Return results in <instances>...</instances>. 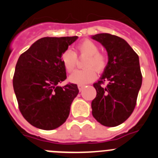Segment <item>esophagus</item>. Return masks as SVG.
<instances>
[{"label":"esophagus","instance_id":"obj_1","mask_svg":"<svg viewBox=\"0 0 158 158\" xmlns=\"http://www.w3.org/2000/svg\"><path fill=\"white\" fill-rule=\"evenodd\" d=\"M77 87H78V89H79L80 91H82L84 88H85V85H78Z\"/></svg>","mask_w":158,"mask_h":158}]
</instances>
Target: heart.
<instances>
[{"instance_id": "heart-1", "label": "heart", "mask_w": 158, "mask_h": 158, "mask_svg": "<svg viewBox=\"0 0 158 158\" xmlns=\"http://www.w3.org/2000/svg\"><path fill=\"white\" fill-rule=\"evenodd\" d=\"M77 52L71 50L64 51L61 60L67 72H72L76 66L77 54L87 55L85 67L86 69L74 71L69 77L71 82L78 85H85L96 78V71L101 73L107 66V59L106 54L99 51V47L92 40H85L76 47Z\"/></svg>"}]
</instances>
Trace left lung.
Segmentation results:
<instances>
[{"mask_svg": "<svg viewBox=\"0 0 158 158\" xmlns=\"http://www.w3.org/2000/svg\"><path fill=\"white\" fill-rule=\"evenodd\" d=\"M92 39L101 43L108 56L101 77L93 84L96 96L92 101V114L102 125L116 127L129 118L136 105L142 82L139 58L118 36L101 33Z\"/></svg>", "mask_w": 158, "mask_h": 158, "instance_id": "left-lung-1", "label": "left lung"}]
</instances>
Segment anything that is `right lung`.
Instances as JSON below:
<instances>
[{"mask_svg":"<svg viewBox=\"0 0 158 158\" xmlns=\"http://www.w3.org/2000/svg\"><path fill=\"white\" fill-rule=\"evenodd\" d=\"M77 36L40 39L19 56L13 76L19 109L32 126L54 130L65 122L79 90L76 84L58 85L66 79L61 60Z\"/></svg>","mask_w":158,"mask_h":158,"instance_id":"1","label":"right lung"}]
</instances>
